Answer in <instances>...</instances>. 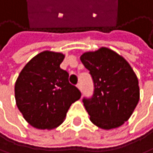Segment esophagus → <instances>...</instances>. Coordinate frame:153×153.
<instances>
[{
    "label": "esophagus",
    "instance_id": "obj_1",
    "mask_svg": "<svg viewBox=\"0 0 153 153\" xmlns=\"http://www.w3.org/2000/svg\"><path fill=\"white\" fill-rule=\"evenodd\" d=\"M77 88L82 91V83H78V84H77Z\"/></svg>",
    "mask_w": 153,
    "mask_h": 153
}]
</instances>
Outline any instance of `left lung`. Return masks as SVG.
Wrapping results in <instances>:
<instances>
[{"instance_id":"8db88e82","label":"left lung","mask_w":153,"mask_h":153,"mask_svg":"<svg viewBox=\"0 0 153 153\" xmlns=\"http://www.w3.org/2000/svg\"><path fill=\"white\" fill-rule=\"evenodd\" d=\"M94 83L91 99H83L91 121L110 130L121 126L132 116L140 99L137 76L128 62L113 50L101 47L81 56Z\"/></svg>"}]
</instances>
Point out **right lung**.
Here are the masks:
<instances>
[{
    "label": "right lung",
    "mask_w": 153,
    "mask_h": 153,
    "mask_svg": "<svg viewBox=\"0 0 153 153\" xmlns=\"http://www.w3.org/2000/svg\"><path fill=\"white\" fill-rule=\"evenodd\" d=\"M64 54L44 51L22 69L15 83V100L25 120L37 129L51 130L64 120L71 105L82 93L60 68Z\"/></svg>",
    "instance_id": "obj_1"
}]
</instances>
